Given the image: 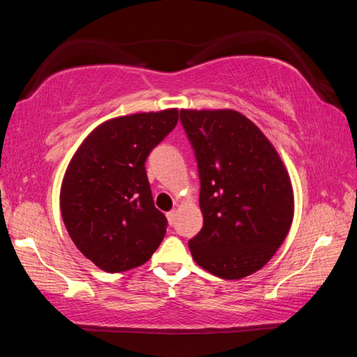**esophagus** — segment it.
<instances>
[{"label": "esophagus", "mask_w": 357, "mask_h": 357, "mask_svg": "<svg viewBox=\"0 0 357 357\" xmlns=\"http://www.w3.org/2000/svg\"><path fill=\"white\" fill-rule=\"evenodd\" d=\"M174 219H176V211H170V213H167V220L170 225H173Z\"/></svg>", "instance_id": "1"}]
</instances>
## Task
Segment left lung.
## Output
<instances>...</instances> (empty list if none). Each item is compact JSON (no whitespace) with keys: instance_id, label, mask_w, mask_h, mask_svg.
<instances>
[{"instance_id":"1","label":"left lung","mask_w":357,"mask_h":357,"mask_svg":"<svg viewBox=\"0 0 357 357\" xmlns=\"http://www.w3.org/2000/svg\"><path fill=\"white\" fill-rule=\"evenodd\" d=\"M200 174L203 228L189 241L198 266L220 279L261 269L285 241L293 187L275 148L234 110H181Z\"/></svg>"}]
</instances>
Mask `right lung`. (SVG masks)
<instances>
[{"instance_id":"obj_1","label":"right lung","mask_w":357,"mask_h":357,"mask_svg":"<svg viewBox=\"0 0 357 357\" xmlns=\"http://www.w3.org/2000/svg\"><path fill=\"white\" fill-rule=\"evenodd\" d=\"M176 123V108L105 121L72 157L61 215L77 249L102 271L142 266L164 239L168 222L154 206L144 162Z\"/></svg>"}]
</instances>
